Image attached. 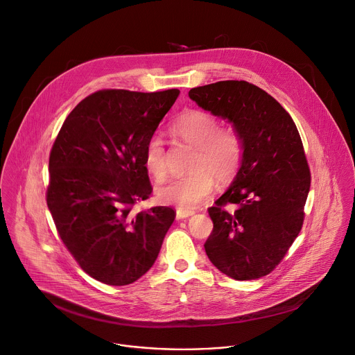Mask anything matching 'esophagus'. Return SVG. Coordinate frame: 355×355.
I'll use <instances>...</instances> for the list:
<instances>
[{
    "label": "esophagus",
    "instance_id": "34e87169",
    "mask_svg": "<svg viewBox=\"0 0 355 355\" xmlns=\"http://www.w3.org/2000/svg\"><path fill=\"white\" fill-rule=\"evenodd\" d=\"M195 211L193 210H184V209H177V218L178 220H184V218H188L191 216H193Z\"/></svg>",
    "mask_w": 355,
    "mask_h": 355
}]
</instances>
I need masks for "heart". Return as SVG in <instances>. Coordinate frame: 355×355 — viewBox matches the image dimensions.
Masks as SVG:
<instances>
[{
	"mask_svg": "<svg viewBox=\"0 0 355 355\" xmlns=\"http://www.w3.org/2000/svg\"><path fill=\"white\" fill-rule=\"evenodd\" d=\"M168 130L174 138L195 146V150L188 166L191 170L159 187L157 198L162 203L191 210L213 191L214 178L220 184L234 180L242 163V138L234 128H221L216 116L199 109L182 112ZM144 163L156 180L164 178L167 163L160 137L149 138Z\"/></svg>",
	"mask_w": 355,
	"mask_h": 355,
	"instance_id": "1",
	"label": "heart"
}]
</instances>
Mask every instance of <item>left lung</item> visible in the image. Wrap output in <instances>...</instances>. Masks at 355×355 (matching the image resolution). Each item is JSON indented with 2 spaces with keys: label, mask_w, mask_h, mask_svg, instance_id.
I'll return each instance as SVG.
<instances>
[{
  "label": "left lung",
  "mask_w": 355,
  "mask_h": 355,
  "mask_svg": "<svg viewBox=\"0 0 355 355\" xmlns=\"http://www.w3.org/2000/svg\"><path fill=\"white\" fill-rule=\"evenodd\" d=\"M241 135L243 156L230 188L209 209L213 232L205 250L214 267L236 281L268 275L297 238L311 175L291 114L264 89L227 80L189 91ZM232 204V211L225 207Z\"/></svg>",
  "instance_id": "8db88e82"
}]
</instances>
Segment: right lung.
I'll use <instances>...</instances> for the list:
<instances>
[{"label": "right lung", "instance_id": "right-lung-1", "mask_svg": "<svg viewBox=\"0 0 355 355\" xmlns=\"http://www.w3.org/2000/svg\"><path fill=\"white\" fill-rule=\"evenodd\" d=\"M178 89H102L66 117L49 155L46 205L58 234L94 279L124 286L155 264L175 211H135L152 185L146 144L178 98Z\"/></svg>", "mask_w": 355, "mask_h": 355}]
</instances>
